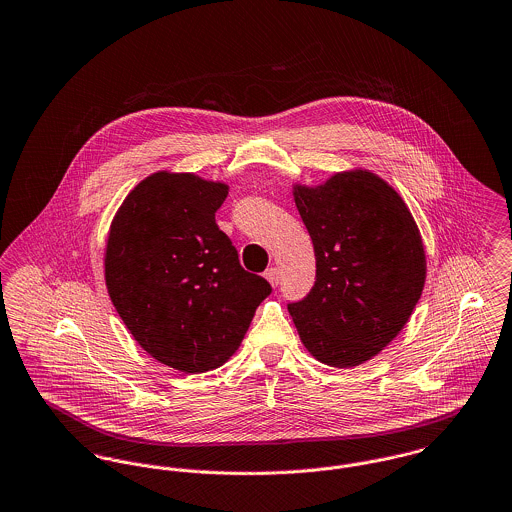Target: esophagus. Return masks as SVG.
Here are the masks:
<instances>
[{"label": "esophagus", "instance_id": "obj_1", "mask_svg": "<svg viewBox=\"0 0 512 512\" xmlns=\"http://www.w3.org/2000/svg\"><path fill=\"white\" fill-rule=\"evenodd\" d=\"M264 278L270 281V285L272 287H278L279 285V270L278 268H268L266 272H264Z\"/></svg>", "mask_w": 512, "mask_h": 512}]
</instances>
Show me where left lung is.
<instances>
[{"instance_id":"1","label":"left lung","mask_w":512,"mask_h":512,"mask_svg":"<svg viewBox=\"0 0 512 512\" xmlns=\"http://www.w3.org/2000/svg\"><path fill=\"white\" fill-rule=\"evenodd\" d=\"M311 234L317 281L287 305L303 346L332 368L377 356L409 323L426 279V254L403 197L372 170L332 174L319 186L293 184Z\"/></svg>"}]
</instances>
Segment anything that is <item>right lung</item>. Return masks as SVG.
<instances>
[{"instance_id": "right-lung-1", "label": "right lung", "mask_w": 512, "mask_h": 512, "mask_svg": "<svg viewBox=\"0 0 512 512\" xmlns=\"http://www.w3.org/2000/svg\"><path fill=\"white\" fill-rule=\"evenodd\" d=\"M225 182L160 170L129 191L105 244V285L140 348L178 372L223 366L270 283L246 272L215 223Z\"/></svg>"}]
</instances>
